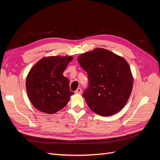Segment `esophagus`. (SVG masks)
I'll return each instance as SVG.
<instances>
[{
    "mask_svg": "<svg viewBox=\"0 0 160 160\" xmlns=\"http://www.w3.org/2000/svg\"><path fill=\"white\" fill-rule=\"evenodd\" d=\"M81 91H82V89L81 88H78L75 91V93L76 94H81Z\"/></svg>",
    "mask_w": 160,
    "mask_h": 160,
    "instance_id": "obj_1",
    "label": "esophagus"
}]
</instances>
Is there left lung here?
Masks as SVG:
<instances>
[{"label":"left lung","instance_id":"obj_1","mask_svg":"<svg viewBox=\"0 0 160 160\" xmlns=\"http://www.w3.org/2000/svg\"><path fill=\"white\" fill-rule=\"evenodd\" d=\"M88 73L89 86L83 94L89 108L101 116H110L122 109L132 93L133 78L124 58L98 48L78 57Z\"/></svg>","mask_w":160,"mask_h":160}]
</instances>
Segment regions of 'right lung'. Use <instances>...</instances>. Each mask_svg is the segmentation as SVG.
I'll return each instance as SVG.
<instances>
[{
	"label": "right lung",
	"instance_id": "right-lung-1",
	"mask_svg": "<svg viewBox=\"0 0 160 160\" xmlns=\"http://www.w3.org/2000/svg\"><path fill=\"white\" fill-rule=\"evenodd\" d=\"M71 56L44 57L34 65L27 77L28 98L37 109L48 114L56 113L68 103L70 91L68 78L63 76Z\"/></svg>",
	"mask_w": 160,
	"mask_h": 160
}]
</instances>
